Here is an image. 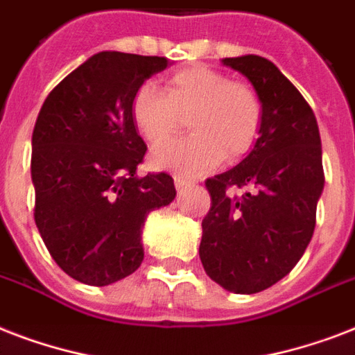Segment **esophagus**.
<instances>
[{"mask_svg":"<svg viewBox=\"0 0 355 355\" xmlns=\"http://www.w3.org/2000/svg\"><path fill=\"white\" fill-rule=\"evenodd\" d=\"M193 180L188 177H184V175H175V188L177 189H186L189 186H193Z\"/></svg>","mask_w":355,"mask_h":355,"instance_id":"1","label":"esophagus"}]
</instances>
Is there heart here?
<instances>
[{
	"instance_id": "1",
	"label": "heart",
	"mask_w": 355,
	"mask_h": 355,
	"mask_svg": "<svg viewBox=\"0 0 355 355\" xmlns=\"http://www.w3.org/2000/svg\"><path fill=\"white\" fill-rule=\"evenodd\" d=\"M132 121L149 144H162L188 123L189 136L156 147L150 164L178 175H199L217 162L237 160L252 149L263 108L245 83L206 66L169 75L164 90L145 83L134 92Z\"/></svg>"
}]
</instances>
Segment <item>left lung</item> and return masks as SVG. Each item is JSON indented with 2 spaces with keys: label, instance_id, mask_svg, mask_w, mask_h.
Returning <instances> with one entry per match:
<instances>
[{
  "label": "left lung",
  "instance_id": "8db88e82",
  "mask_svg": "<svg viewBox=\"0 0 355 355\" xmlns=\"http://www.w3.org/2000/svg\"><path fill=\"white\" fill-rule=\"evenodd\" d=\"M258 94L263 119L250 155L206 180L210 211L199 256L227 291L252 295L289 275L311 241L324 188L319 125L302 94L258 55L225 58ZM232 187H248L245 194Z\"/></svg>",
  "mask_w": 355,
  "mask_h": 355
}]
</instances>
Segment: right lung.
Returning <instances> with one entry per match:
<instances>
[{
  "label": "right lung",
  "mask_w": 355,
  "mask_h": 355,
  "mask_svg": "<svg viewBox=\"0 0 355 355\" xmlns=\"http://www.w3.org/2000/svg\"><path fill=\"white\" fill-rule=\"evenodd\" d=\"M167 58L101 51L58 83L33 130L35 223L60 269L88 286H108L144 261L149 211L175 199L167 173L139 178L147 145L130 103Z\"/></svg>",
  "instance_id": "obj_1"
}]
</instances>
